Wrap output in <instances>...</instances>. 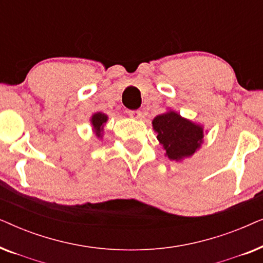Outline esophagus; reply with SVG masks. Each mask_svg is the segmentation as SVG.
Returning a JSON list of instances; mask_svg holds the SVG:
<instances>
[{"instance_id":"esophagus-1","label":"esophagus","mask_w":263,"mask_h":263,"mask_svg":"<svg viewBox=\"0 0 263 263\" xmlns=\"http://www.w3.org/2000/svg\"><path fill=\"white\" fill-rule=\"evenodd\" d=\"M129 116L134 120H141L142 118V112L140 110H134V111H129Z\"/></svg>"}]
</instances>
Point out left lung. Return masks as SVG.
<instances>
[{
    "label": "left lung",
    "instance_id": "1",
    "mask_svg": "<svg viewBox=\"0 0 263 263\" xmlns=\"http://www.w3.org/2000/svg\"><path fill=\"white\" fill-rule=\"evenodd\" d=\"M152 127L165 151V157L175 161L192 158L201 148L207 134L202 124L181 116L172 109L154 117Z\"/></svg>",
    "mask_w": 263,
    "mask_h": 263
}]
</instances>
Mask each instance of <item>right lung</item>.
<instances>
[{"label":"right lung","mask_w":263,"mask_h":263,"mask_svg":"<svg viewBox=\"0 0 263 263\" xmlns=\"http://www.w3.org/2000/svg\"><path fill=\"white\" fill-rule=\"evenodd\" d=\"M109 121V116L104 112H95L89 118V123H91L92 132L99 140L103 139L104 135V127H105L106 122Z\"/></svg>","instance_id":"1"}]
</instances>
